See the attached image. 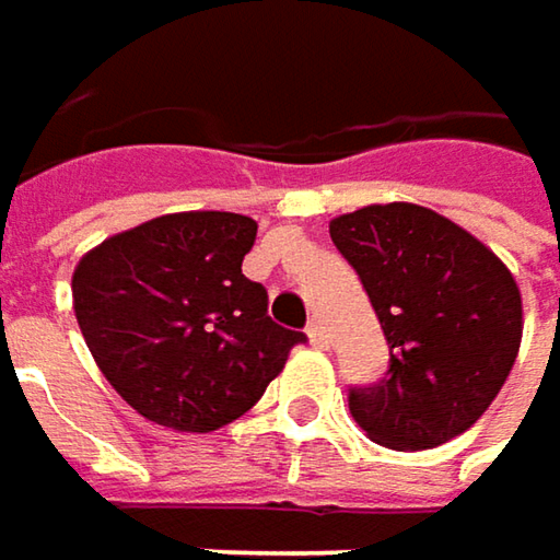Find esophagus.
<instances>
[{
  "mask_svg": "<svg viewBox=\"0 0 560 560\" xmlns=\"http://www.w3.org/2000/svg\"><path fill=\"white\" fill-rule=\"evenodd\" d=\"M307 336H311V342L316 348H329V346H332V339H329V332H326V326H323L319 319H313L311 326H307Z\"/></svg>",
  "mask_w": 560,
  "mask_h": 560,
  "instance_id": "34e87169",
  "label": "esophagus"
}]
</instances>
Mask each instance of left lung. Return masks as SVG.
Returning a JSON list of instances; mask_svg holds the SVG:
<instances>
[{
	"label": "left lung",
	"instance_id": "1",
	"mask_svg": "<svg viewBox=\"0 0 560 560\" xmlns=\"http://www.w3.org/2000/svg\"><path fill=\"white\" fill-rule=\"evenodd\" d=\"M364 284L389 368L348 389L358 428L389 450H431L469 431L501 393L523 336L510 269L444 214L368 206L329 221Z\"/></svg>",
	"mask_w": 560,
	"mask_h": 560
}]
</instances>
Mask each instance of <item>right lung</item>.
<instances>
[{"instance_id": "add662e5", "label": "right lung", "mask_w": 560, "mask_h": 560, "mask_svg": "<svg viewBox=\"0 0 560 560\" xmlns=\"http://www.w3.org/2000/svg\"><path fill=\"white\" fill-rule=\"evenodd\" d=\"M256 221L234 212L151 218L84 253L75 319L101 374L154 424L206 434L259 402L307 342L269 316L244 276Z\"/></svg>"}]
</instances>
